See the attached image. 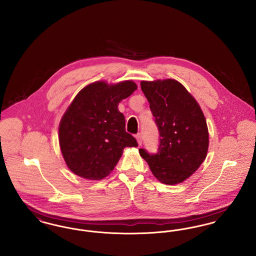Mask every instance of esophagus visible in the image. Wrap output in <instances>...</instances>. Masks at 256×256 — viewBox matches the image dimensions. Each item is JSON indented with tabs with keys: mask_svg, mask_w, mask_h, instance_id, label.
I'll list each match as a JSON object with an SVG mask.
<instances>
[{
	"mask_svg": "<svg viewBox=\"0 0 256 256\" xmlns=\"http://www.w3.org/2000/svg\"><path fill=\"white\" fill-rule=\"evenodd\" d=\"M135 137H136V140H137L138 145H139V146H141V145H142V137H141V134H136V136H135Z\"/></svg>",
	"mask_w": 256,
	"mask_h": 256,
	"instance_id": "34e87169",
	"label": "esophagus"
}]
</instances>
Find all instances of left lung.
I'll list each match as a JSON object with an SVG mask.
<instances>
[{"instance_id": "1", "label": "left lung", "mask_w": 256, "mask_h": 256, "mask_svg": "<svg viewBox=\"0 0 256 256\" xmlns=\"http://www.w3.org/2000/svg\"><path fill=\"white\" fill-rule=\"evenodd\" d=\"M159 132L158 150L148 154L140 148L160 182H182L198 169L209 145L204 115L194 97L174 80L141 82Z\"/></svg>"}]
</instances>
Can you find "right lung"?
<instances>
[{
	"instance_id": "right-lung-1",
	"label": "right lung",
	"mask_w": 256,
	"mask_h": 256,
	"mask_svg": "<svg viewBox=\"0 0 256 256\" xmlns=\"http://www.w3.org/2000/svg\"><path fill=\"white\" fill-rule=\"evenodd\" d=\"M137 89L132 80L117 84L93 82L82 89L60 124L63 158L74 174L91 180H102L113 170L126 146H137L126 132L119 102Z\"/></svg>"
}]
</instances>
